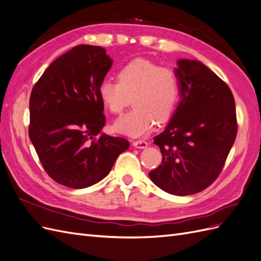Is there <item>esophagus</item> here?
<instances>
[{
	"label": "esophagus",
	"instance_id": "1",
	"mask_svg": "<svg viewBox=\"0 0 261 261\" xmlns=\"http://www.w3.org/2000/svg\"><path fill=\"white\" fill-rule=\"evenodd\" d=\"M133 146L138 149H145L148 147V143L145 140H135L133 141Z\"/></svg>",
	"mask_w": 261,
	"mask_h": 261
}]
</instances>
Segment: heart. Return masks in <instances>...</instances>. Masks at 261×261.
Wrapping results in <instances>:
<instances>
[{
  "label": "heart",
  "instance_id": "obj_1",
  "mask_svg": "<svg viewBox=\"0 0 261 261\" xmlns=\"http://www.w3.org/2000/svg\"><path fill=\"white\" fill-rule=\"evenodd\" d=\"M117 80H105L98 89L102 103L113 114L122 113L133 96L134 108L115 121L116 132L143 136L152 128L155 120L167 121L174 111L180 84L173 69L136 59L118 70Z\"/></svg>",
  "mask_w": 261,
  "mask_h": 261
}]
</instances>
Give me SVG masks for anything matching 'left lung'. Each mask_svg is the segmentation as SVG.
Wrapping results in <instances>:
<instances>
[{"mask_svg": "<svg viewBox=\"0 0 261 261\" xmlns=\"http://www.w3.org/2000/svg\"><path fill=\"white\" fill-rule=\"evenodd\" d=\"M179 102L155 137L162 162L149 177L162 191L187 196L210 186L222 171L238 134L231 89L200 61L181 59Z\"/></svg>", "mask_w": 261, "mask_h": 261, "instance_id": "obj_1", "label": "left lung"}]
</instances>
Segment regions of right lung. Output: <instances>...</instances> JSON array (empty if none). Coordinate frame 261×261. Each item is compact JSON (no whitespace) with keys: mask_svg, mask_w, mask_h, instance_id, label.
<instances>
[{"mask_svg":"<svg viewBox=\"0 0 261 261\" xmlns=\"http://www.w3.org/2000/svg\"><path fill=\"white\" fill-rule=\"evenodd\" d=\"M112 63L102 46H74L31 91L29 138L45 172L61 185L97 184L129 147L125 138L101 133L106 116L98 89Z\"/></svg>","mask_w":261,"mask_h":261,"instance_id":"add662e5","label":"right lung"}]
</instances>
